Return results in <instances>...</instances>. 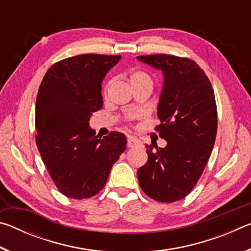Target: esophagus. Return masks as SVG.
Masks as SVG:
<instances>
[{
	"label": "esophagus",
	"mask_w": 251,
	"mask_h": 251,
	"mask_svg": "<svg viewBox=\"0 0 251 251\" xmlns=\"http://www.w3.org/2000/svg\"><path fill=\"white\" fill-rule=\"evenodd\" d=\"M139 144H141V142H139L137 138L131 137V136H130V137H128V139H127V147H129V148L138 146Z\"/></svg>",
	"instance_id": "34e87169"
}]
</instances>
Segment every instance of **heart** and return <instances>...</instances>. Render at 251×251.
Masks as SVG:
<instances>
[{"label": "heart", "mask_w": 251, "mask_h": 251, "mask_svg": "<svg viewBox=\"0 0 251 251\" xmlns=\"http://www.w3.org/2000/svg\"><path fill=\"white\" fill-rule=\"evenodd\" d=\"M129 83L131 87L139 86V85H150L152 87V79L150 75H148L146 72L141 71V70H135L130 73L129 75ZM107 90V86H106L105 91Z\"/></svg>", "instance_id": "obj_1"}]
</instances>
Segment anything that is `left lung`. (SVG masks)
<instances>
[{"label": "left lung", "instance_id": "1", "mask_svg": "<svg viewBox=\"0 0 251 251\" xmlns=\"http://www.w3.org/2000/svg\"><path fill=\"white\" fill-rule=\"evenodd\" d=\"M137 59L164 73L156 130L167 142L156 151L146 146L148 160L138 169V182L154 201L174 202L192 192L211 155L217 134L214 90L190 58L154 54Z\"/></svg>", "mask_w": 251, "mask_h": 251}]
</instances>
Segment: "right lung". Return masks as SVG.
<instances>
[{
    "label": "right lung",
    "instance_id": "obj_1",
    "mask_svg": "<svg viewBox=\"0 0 251 251\" xmlns=\"http://www.w3.org/2000/svg\"><path fill=\"white\" fill-rule=\"evenodd\" d=\"M121 55L83 54L55 63L40 85L35 105V141L55 186L64 196L85 199L104 188L124 152L126 136L100 138L90 117L103 107L101 83Z\"/></svg>",
    "mask_w": 251,
    "mask_h": 251
}]
</instances>
